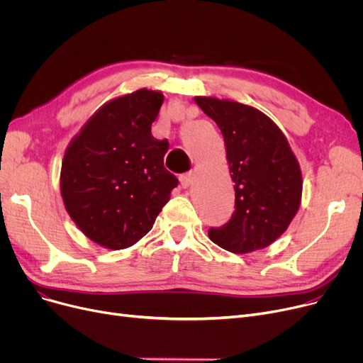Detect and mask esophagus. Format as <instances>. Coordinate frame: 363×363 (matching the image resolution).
<instances>
[{"instance_id":"34e87169","label":"esophagus","mask_w":363,"mask_h":363,"mask_svg":"<svg viewBox=\"0 0 363 363\" xmlns=\"http://www.w3.org/2000/svg\"><path fill=\"white\" fill-rule=\"evenodd\" d=\"M179 181H181V186L186 189V188H189V186H191V185L194 184V174H191V172H189V174L182 175V177L179 178Z\"/></svg>"}]
</instances>
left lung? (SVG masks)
<instances>
[{"mask_svg": "<svg viewBox=\"0 0 363 363\" xmlns=\"http://www.w3.org/2000/svg\"><path fill=\"white\" fill-rule=\"evenodd\" d=\"M222 132L235 191V211L208 238L222 249L245 255L278 240L298 212L300 164L277 123L260 110L231 100L194 97Z\"/></svg>", "mask_w": 363, "mask_h": 363, "instance_id": "obj_1", "label": "left lung"}]
</instances>
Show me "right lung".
I'll list each match as a JSON object with an SVG mask.
<instances>
[{
  "label": "right lung",
  "instance_id": "1",
  "mask_svg": "<svg viewBox=\"0 0 363 363\" xmlns=\"http://www.w3.org/2000/svg\"><path fill=\"white\" fill-rule=\"evenodd\" d=\"M164 97L141 88L103 104L69 143L60 193L82 234L122 250L152 228L178 185L163 164L166 140L151 135Z\"/></svg>",
  "mask_w": 363,
  "mask_h": 363
}]
</instances>
